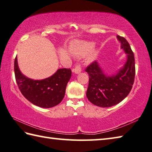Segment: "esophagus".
Segmentation results:
<instances>
[{
    "mask_svg": "<svg viewBox=\"0 0 152 152\" xmlns=\"http://www.w3.org/2000/svg\"><path fill=\"white\" fill-rule=\"evenodd\" d=\"M75 67L73 69V71L74 73L78 74V73H79L82 71L81 64H80L79 63H77V64H75Z\"/></svg>",
    "mask_w": 152,
    "mask_h": 152,
    "instance_id": "1",
    "label": "esophagus"
}]
</instances>
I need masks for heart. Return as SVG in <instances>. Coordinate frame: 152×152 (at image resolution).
I'll return each mask as SVG.
<instances>
[{"mask_svg":"<svg viewBox=\"0 0 152 152\" xmlns=\"http://www.w3.org/2000/svg\"><path fill=\"white\" fill-rule=\"evenodd\" d=\"M94 46V44L93 42H83L79 43L75 48V52L77 55L79 56H85L87 53L92 50ZM96 55V52H93L89 57L90 60L93 59Z\"/></svg>","mask_w":152,"mask_h":152,"instance_id":"heart-1","label":"heart"}]
</instances>
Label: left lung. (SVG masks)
<instances>
[{
	"label": "left lung",
	"instance_id": "1",
	"mask_svg": "<svg viewBox=\"0 0 152 152\" xmlns=\"http://www.w3.org/2000/svg\"><path fill=\"white\" fill-rule=\"evenodd\" d=\"M121 48L127 53V61L116 75L107 76L96 61L88 65L85 71L89 77L87 97L91 103L100 107H110L121 102L130 93L135 77V59L129 43L117 36Z\"/></svg>",
	"mask_w": 152,
	"mask_h": 152
}]
</instances>
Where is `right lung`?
<instances>
[{
    "label": "right lung",
    "mask_w": 152,
    "mask_h": 152,
    "mask_svg": "<svg viewBox=\"0 0 152 152\" xmlns=\"http://www.w3.org/2000/svg\"><path fill=\"white\" fill-rule=\"evenodd\" d=\"M14 74L19 89L26 99L38 107L51 108L59 104L64 99L67 83L71 77V70L59 69L48 78L33 80L20 72L16 57Z\"/></svg>",
    "instance_id": "right-lung-1"
}]
</instances>
